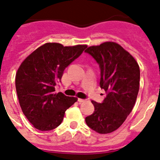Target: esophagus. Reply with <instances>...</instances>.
<instances>
[{"label":"esophagus","instance_id":"34e87169","mask_svg":"<svg viewBox=\"0 0 160 160\" xmlns=\"http://www.w3.org/2000/svg\"><path fill=\"white\" fill-rule=\"evenodd\" d=\"M87 101V99H82V98H78V102L80 103H83V102H85Z\"/></svg>","mask_w":160,"mask_h":160}]
</instances>
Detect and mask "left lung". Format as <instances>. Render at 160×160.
<instances>
[{
    "label": "left lung",
    "mask_w": 160,
    "mask_h": 160,
    "mask_svg": "<svg viewBox=\"0 0 160 160\" xmlns=\"http://www.w3.org/2000/svg\"><path fill=\"white\" fill-rule=\"evenodd\" d=\"M85 52L98 64L99 83L106 93L102 103L91 102L94 111L85 121L93 131L108 134L123 124L134 108L139 91L140 69L132 55L116 43L91 46Z\"/></svg>",
    "instance_id": "1"
}]
</instances>
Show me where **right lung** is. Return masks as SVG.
<instances>
[{"label":"right lung","mask_w":160,"mask_h":160,"mask_svg":"<svg viewBox=\"0 0 160 160\" xmlns=\"http://www.w3.org/2000/svg\"><path fill=\"white\" fill-rule=\"evenodd\" d=\"M87 45L64 47L47 43L34 51L18 68L15 88L23 114L40 131H51L62 122L65 112L77 98L55 93L65 69L77 59Z\"/></svg>","instance_id":"obj_1"}]
</instances>
